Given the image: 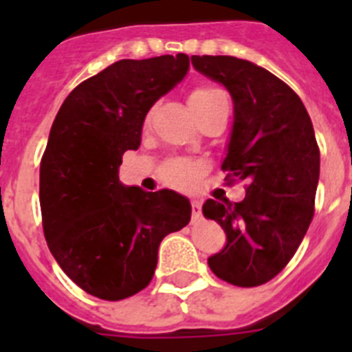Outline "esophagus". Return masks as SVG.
<instances>
[{"instance_id":"obj_1","label":"esophagus","mask_w":352,"mask_h":352,"mask_svg":"<svg viewBox=\"0 0 352 352\" xmlns=\"http://www.w3.org/2000/svg\"><path fill=\"white\" fill-rule=\"evenodd\" d=\"M201 217H203L201 203L197 197H192V220H201Z\"/></svg>"}]
</instances>
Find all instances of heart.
<instances>
[{"label": "heart", "mask_w": 352, "mask_h": 352, "mask_svg": "<svg viewBox=\"0 0 352 352\" xmlns=\"http://www.w3.org/2000/svg\"><path fill=\"white\" fill-rule=\"evenodd\" d=\"M223 95L219 88H213V86H199V88L192 89V93L188 95V104H190L192 111H197L199 107L206 105L208 102H211L214 96ZM197 174V166L194 162L185 160V158H174V160L167 162L166 166L162 167V176L164 179L174 185H183V183H188L195 178Z\"/></svg>", "instance_id": "1"}]
</instances>
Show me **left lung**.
<instances>
[{"label": "left lung", "mask_w": 352, "mask_h": 352, "mask_svg": "<svg viewBox=\"0 0 352 352\" xmlns=\"http://www.w3.org/2000/svg\"><path fill=\"white\" fill-rule=\"evenodd\" d=\"M203 76L223 84L234 121L222 169L247 179L243 201L208 199L203 213L227 243L208 259L211 272L239 287H256L292 259L314 217L319 148L300 96L266 68L234 56H192Z\"/></svg>", "instance_id": "obj_1"}]
</instances>
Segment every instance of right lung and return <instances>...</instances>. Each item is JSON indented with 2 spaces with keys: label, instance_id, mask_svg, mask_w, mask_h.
Wrapping results in <instances>:
<instances>
[{
  "label": "right lung",
  "instance_id": "1",
  "mask_svg": "<svg viewBox=\"0 0 352 352\" xmlns=\"http://www.w3.org/2000/svg\"><path fill=\"white\" fill-rule=\"evenodd\" d=\"M186 54L120 60L65 98L40 164L43 234L80 289L125 300L153 278L160 241L190 222L188 199L120 182L121 157L141 144L146 114L182 82Z\"/></svg>",
  "mask_w": 352,
  "mask_h": 352
}]
</instances>
